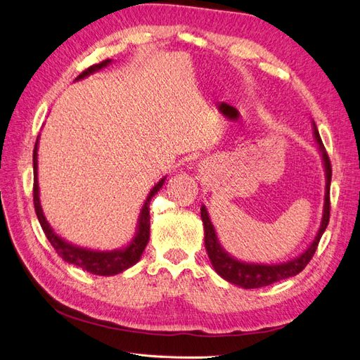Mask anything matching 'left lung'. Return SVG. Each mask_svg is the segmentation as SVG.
<instances>
[{
    "label": "left lung",
    "instance_id": "left-lung-1",
    "mask_svg": "<svg viewBox=\"0 0 360 360\" xmlns=\"http://www.w3.org/2000/svg\"><path fill=\"white\" fill-rule=\"evenodd\" d=\"M311 127H313V136H315V141L318 144V150L322 158V164H324V173H326V193H324V208H322V219L318 233L313 238L311 243L307 246V250L298 257H295L292 260H288L284 263H276V264H264V263H248L236 259L231 254H228L224 246L220 245L216 228L211 222L210 214L207 211V207H200V217L202 224H204V240H205V250L208 254V259L211 262L214 271L222 276L224 280L228 283H233L238 288L243 289H257L263 288V285L274 284L280 280L290 278L300 274L304 268H306L307 263L311 260L313 254H315L318 243L321 240L322 234H324L326 228L330 220V182H331V164L328 160V155L326 152V147L321 141L319 132L316 129L315 122L311 120Z\"/></svg>",
    "mask_w": 360,
    "mask_h": 360
}]
</instances>
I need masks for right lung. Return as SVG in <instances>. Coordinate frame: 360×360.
Wrapping results in <instances>:
<instances>
[{
    "label": "right lung",
    "mask_w": 360,
    "mask_h": 360,
    "mask_svg": "<svg viewBox=\"0 0 360 360\" xmlns=\"http://www.w3.org/2000/svg\"><path fill=\"white\" fill-rule=\"evenodd\" d=\"M112 63V59H106L100 63H96V65L89 67L85 70L76 80H82L94 72L100 71L101 68H106L108 65ZM38 146H39V136L36 140L34 144V150H33V173H34V184H33V200H34V211L36 216H38L39 224L44 229L45 236H47L49 242L51 246L56 250V252L62 257L63 260L70 264H75L77 268H82L84 271H88L94 275H101V276H110L123 272L140 260V257L144 251V248L149 242L150 237V213H149V204L152 198L158 193L164 182L165 178L160 179L155 184L153 188L149 191L147 195L144 204L140 210V216H138V222H136V229H135V236L132 237V240L129 242L126 246L120 248V250L114 251H96V250H89V248H82L77 245H72L67 242L65 238H62L54 233V229L51 225L47 222V219L44 216V211L41 207V199H39V181H38Z\"/></svg>",
    "instance_id": "right-lung-1"
}]
</instances>
